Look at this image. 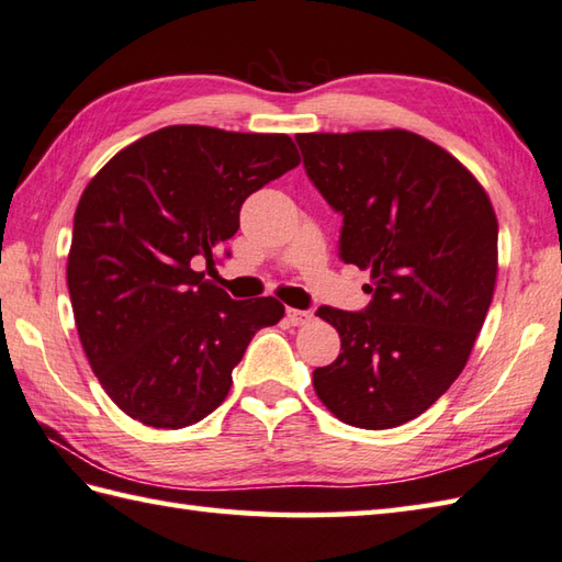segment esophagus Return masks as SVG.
I'll return each instance as SVG.
<instances>
[{"label": "esophagus", "mask_w": 562, "mask_h": 562, "mask_svg": "<svg viewBox=\"0 0 562 562\" xmlns=\"http://www.w3.org/2000/svg\"><path fill=\"white\" fill-rule=\"evenodd\" d=\"M285 317H289V323L293 325V327H303V325H307L313 319V313H307V311H297V307H289V311H285Z\"/></svg>", "instance_id": "esophagus-1"}]
</instances>
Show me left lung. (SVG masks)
Listing matches in <instances>:
<instances>
[{
	"label": "left lung",
	"instance_id": "left-lung-1",
	"mask_svg": "<svg viewBox=\"0 0 562 562\" xmlns=\"http://www.w3.org/2000/svg\"><path fill=\"white\" fill-rule=\"evenodd\" d=\"M305 171L345 215L339 255L371 271L361 313L323 305L341 351L313 371L345 425L393 429L449 391L483 329L497 281L487 191L437 143L403 128L297 133Z\"/></svg>",
	"mask_w": 562,
	"mask_h": 562
}]
</instances>
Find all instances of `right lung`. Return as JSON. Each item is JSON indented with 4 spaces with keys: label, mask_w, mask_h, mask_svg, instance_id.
<instances>
[{
    "label": "right lung",
    "mask_w": 562,
    "mask_h": 562,
    "mask_svg": "<svg viewBox=\"0 0 562 562\" xmlns=\"http://www.w3.org/2000/svg\"><path fill=\"white\" fill-rule=\"evenodd\" d=\"M301 165L283 133L167 125L123 147L75 211L67 289L101 387L155 429L196 425L231 393L233 369L277 297L233 301L205 281L245 199Z\"/></svg>",
    "instance_id": "obj_1"
}]
</instances>
